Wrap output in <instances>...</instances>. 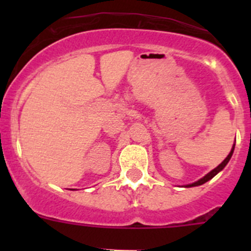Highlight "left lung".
<instances>
[{
    "label": "left lung",
    "instance_id": "8db88e82",
    "mask_svg": "<svg viewBox=\"0 0 251 251\" xmlns=\"http://www.w3.org/2000/svg\"><path fill=\"white\" fill-rule=\"evenodd\" d=\"M233 151H234V146H233V148H232L231 153L228 154V156H227V158L225 159V160L222 161V163L220 164V165L217 166V168H215L214 170H212V171H210V173L207 174V175H205V176L203 177V178H201V179H199V181L194 182V183H192V184H188V186H187V187H196V186H201V184H203V183H205V182H207V181H209V179H211L212 177L215 176V175H217V174H219L220 171H221L222 169H224L225 166L227 165V163H228V161H229V159L232 158V154H233Z\"/></svg>",
    "mask_w": 251,
    "mask_h": 251
}]
</instances>
